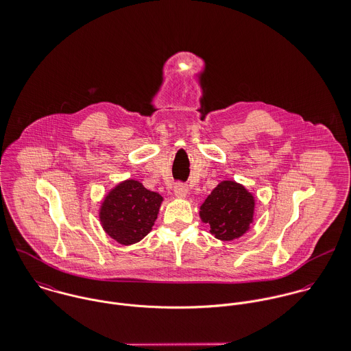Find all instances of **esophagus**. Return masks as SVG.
<instances>
[{"instance_id":"34e87169","label":"esophagus","mask_w":351,"mask_h":351,"mask_svg":"<svg viewBox=\"0 0 351 351\" xmlns=\"http://www.w3.org/2000/svg\"><path fill=\"white\" fill-rule=\"evenodd\" d=\"M188 192H189V189H188V186L185 184L176 182V185H174V195L177 197H185L188 195Z\"/></svg>"}]
</instances>
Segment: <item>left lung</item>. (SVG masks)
<instances>
[{
	"instance_id": "left-lung-1",
	"label": "left lung",
	"mask_w": 351,
	"mask_h": 351,
	"mask_svg": "<svg viewBox=\"0 0 351 351\" xmlns=\"http://www.w3.org/2000/svg\"><path fill=\"white\" fill-rule=\"evenodd\" d=\"M255 201L245 186L235 181L220 182L200 206V217L220 241L241 238L252 223Z\"/></svg>"
}]
</instances>
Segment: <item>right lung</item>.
Listing matches in <instances>:
<instances>
[{"mask_svg": "<svg viewBox=\"0 0 351 351\" xmlns=\"http://www.w3.org/2000/svg\"><path fill=\"white\" fill-rule=\"evenodd\" d=\"M162 200L159 193L146 189L139 181H123L101 204L102 228L120 245H134L150 232Z\"/></svg>", "mask_w": 351, "mask_h": 351, "instance_id": "1", "label": "right lung"}]
</instances>
